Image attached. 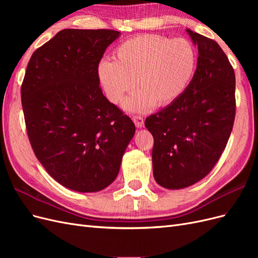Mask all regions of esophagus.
Masks as SVG:
<instances>
[{
	"mask_svg": "<svg viewBox=\"0 0 258 258\" xmlns=\"http://www.w3.org/2000/svg\"><path fill=\"white\" fill-rule=\"evenodd\" d=\"M132 120H134L135 124L138 127V128H142L143 124H144V119L142 116L140 115H134L132 116Z\"/></svg>",
	"mask_w": 258,
	"mask_h": 258,
	"instance_id": "esophagus-1",
	"label": "esophagus"
}]
</instances>
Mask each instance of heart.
Listing matches in <instances>:
<instances>
[{"label": "heart", "instance_id": "1", "mask_svg": "<svg viewBox=\"0 0 258 258\" xmlns=\"http://www.w3.org/2000/svg\"><path fill=\"white\" fill-rule=\"evenodd\" d=\"M113 58L99 64L100 84L107 99L119 103L137 81L140 91L124 104L132 112L175 102L188 88L197 67V51L188 40L159 34L128 38L115 48Z\"/></svg>", "mask_w": 258, "mask_h": 258}]
</instances>
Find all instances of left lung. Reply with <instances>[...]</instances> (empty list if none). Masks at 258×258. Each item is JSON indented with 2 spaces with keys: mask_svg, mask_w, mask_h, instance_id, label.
Masks as SVG:
<instances>
[{
  "mask_svg": "<svg viewBox=\"0 0 258 258\" xmlns=\"http://www.w3.org/2000/svg\"><path fill=\"white\" fill-rule=\"evenodd\" d=\"M187 32L199 52L188 88L145 119L154 138V177L169 189L188 187L209 174L228 142L236 116V77L227 56L214 40Z\"/></svg>",
  "mask_w": 258,
  "mask_h": 258,
  "instance_id": "8db88e82",
  "label": "left lung"
}]
</instances>
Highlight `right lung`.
<instances>
[{
  "label": "right lung",
  "mask_w": 258,
  "mask_h": 258,
  "mask_svg": "<svg viewBox=\"0 0 258 258\" xmlns=\"http://www.w3.org/2000/svg\"><path fill=\"white\" fill-rule=\"evenodd\" d=\"M119 36L108 29H64L30 58L21 85L29 141L49 175L75 191L105 188L135 136L130 117L100 87L98 68Z\"/></svg>",
  "instance_id": "obj_1"
}]
</instances>
